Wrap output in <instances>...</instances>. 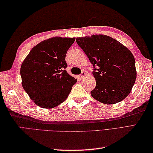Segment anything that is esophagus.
I'll list each match as a JSON object with an SVG mask.
<instances>
[{"mask_svg":"<svg viewBox=\"0 0 153 153\" xmlns=\"http://www.w3.org/2000/svg\"><path fill=\"white\" fill-rule=\"evenodd\" d=\"M85 76H86V73L85 72V71H82V74H81L79 77L81 79H83L84 78V77H85Z\"/></svg>","mask_w":153,"mask_h":153,"instance_id":"34e87169","label":"esophagus"}]
</instances>
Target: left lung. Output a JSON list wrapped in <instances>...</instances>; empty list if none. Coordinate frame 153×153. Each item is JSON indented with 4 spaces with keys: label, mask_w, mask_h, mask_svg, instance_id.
I'll return each instance as SVG.
<instances>
[{
    "label": "left lung",
    "mask_w": 153,
    "mask_h": 153,
    "mask_svg": "<svg viewBox=\"0 0 153 153\" xmlns=\"http://www.w3.org/2000/svg\"><path fill=\"white\" fill-rule=\"evenodd\" d=\"M76 42L93 66L94 99L106 105L124 99L131 92L137 71L134 55L119 41L105 35L78 37Z\"/></svg>",
    "instance_id": "8db88e82"
}]
</instances>
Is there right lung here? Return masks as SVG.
Segmentation results:
<instances>
[{
  "mask_svg": "<svg viewBox=\"0 0 153 153\" xmlns=\"http://www.w3.org/2000/svg\"><path fill=\"white\" fill-rule=\"evenodd\" d=\"M76 38L54 37L35 46L20 68L22 84L39 106L52 108L67 99L77 79L68 74L66 55Z\"/></svg>",
  "mask_w": 153,
  "mask_h": 153,
  "instance_id": "add662e5",
  "label": "right lung"
}]
</instances>
